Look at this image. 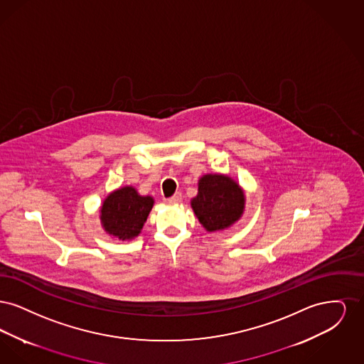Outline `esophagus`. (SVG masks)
I'll return each instance as SVG.
<instances>
[{"mask_svg": "<svg viewBox=\"0 0 364 364\" xmlns=\"http://www.w3.org/2000/svg\"><path fill=\"white\" fill-rule=\"evenodd\" d=\"M165 202H166V203H169V205H176V203H180V202H181V193H180V192L174 193L173 196H171V198L165 199Z\"/></svg>", "mask_w": 364, "mask_h": 364, "instance_id": "obj_1", "label": "esophagus"}]
</instances>
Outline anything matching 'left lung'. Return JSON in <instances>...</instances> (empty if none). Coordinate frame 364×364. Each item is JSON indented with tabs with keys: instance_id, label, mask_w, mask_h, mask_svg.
<instances>
[{
	"instance_id": "left-lung-1",
	"label": "left lung",
	"mask_w": 364,
	"mask_h": 364,
	"mask_svg": "<svg viewBox=\"0 0 364 364\" xmlns=\"http://www.w3.org/2000/svg\"><path fill=\"white\" fill-rule=\"evenodd\" d=\"M245 205L242 187L225 174H205L191 206L208 232H218L240 220Z\"/></svg>"
}]
</instances>
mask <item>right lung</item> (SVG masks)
<instances>
[{"label":"right lung","instance_id":"right-lung-1","mask_svg":"<svg viewBox=\"0 0 364 364\" xmlns=\"http://www.w3.org/2000/svg\"><path fill=\"white\" fill-rule=\"evenodd\" d=\"M154 199L141 196L131 186L113 191L106 196L101 208V224L105 232L120 240H132L139 236Z\"/></svg>","mask_w":364,"mask_h":364}]
</instances>
